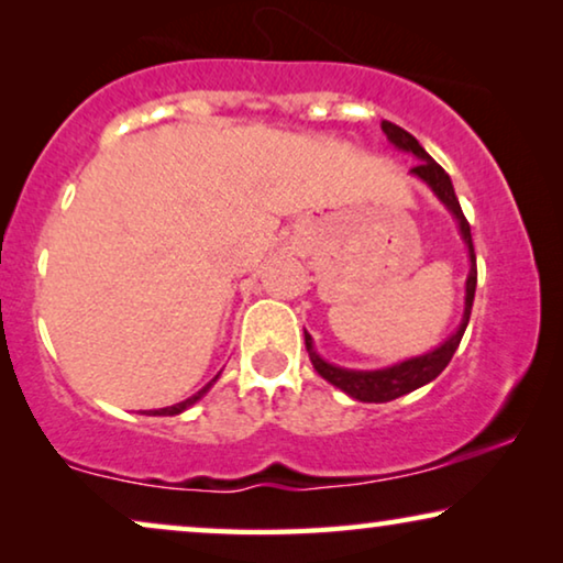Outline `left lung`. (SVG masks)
<instances>
[{"label":"left lung","instance_id":"1","mask_svg":"<svg viewBox=\"0 0 563 563\" xmlns=\"http://www.w3.org/2000/svg\"><path fill=\"white\" fill-rule=\"evenodd\" d=\"M382 130H384V135L389 137V143H395L399 151H407V153H412V156L420 158L418 166H415L410 174H415L418 179L426 181L428 187L435 191V197L441 199L445 207H449V212L453 214V218H456L459 233H461V238H464V243L468 249V258H472V268H468V276H466V302H464V318H461L459 330L449 338V341H443L441 345H438L435 351L426 353V356L407 358V361H402V364L376 368V372H353V368L333 366V364H328L325 358H320L318 351H314V345H312L310 333H305V345H307V353H310L314 372H318L322 379H328L330 384H333V387L343 389L349 397L361 399V402H389V399H397V397L407 395V391H415L418 387H422V384L433 382L435 376L441 374L445 366H449V361L453 358V353H456V349H459L461 338H464L468 318H472V305H474V291H476V256H474V243H472V228H468V220L464 218V212H461V205L456 199V191H453L451 176L428 156L426 148H422V145L415 141L407 130H402L389 120L382 122Z\"/></svg>","mask_w":563,"mask_h":563}]
</instances>
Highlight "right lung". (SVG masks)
<instances>
[{"label":"right lung","mask_w":563,"mask_h":563,"mask_svg":"<svg viewBox=\"0 0 563 563\" xmlns=\"http://www.w3.org/2000/svg\"><path fill=\"white\" fill-rule=\"evenodd\" d=\"M218 376H220V374H218ZM218 376H214V379H212L210 384H207V387H202V389H199V391H197V395H191L189 399H184V402H179V405L164 407V410H153V415H179V412H184V410H187V407H191V405H195V402H197V399H202V397L207 395V389H210V387H212V384H214V382H218Z\"/></svg>","instance_id":"1"}]
</instances>
